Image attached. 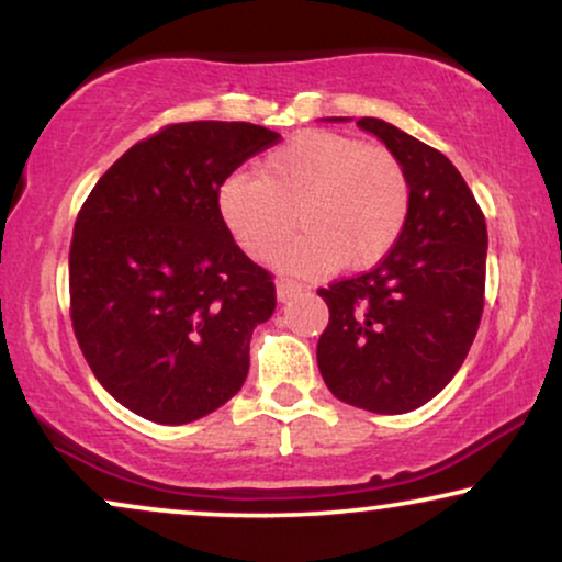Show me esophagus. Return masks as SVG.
I'll use <instances>...</instances> for the list:
<instances>
[{
  "mask_svg": "<svg viewBox=\"0 0 562 562\" xmlns=\"http://www.w3.org/2000/svg\"><path fill=\"white\" fill-rule=\"evenodd\" d=\"M299 294H302V286H299L296 281L279 279V283H276V296H279V302H289V299H294Z\"/></svg>",
  "mask_w": 562,
  "mask_h": 562,
  "instance_id": "1",
  "label": "esophagus"
}]
</instances>
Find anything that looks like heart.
I'll list each match as a JSON object with an SVG mask.
<instances>
[{
  "instance_id": "obj_1",
  "label": "heart",
  "mask_w": 562,
  "mask_h": 562,
  "mask_svg": "<svg viewBox=\"0 0 562 562\" xmlns=\"http://www.w3.org/2000/svg\"><path fill=\"white\" fill-rule=\"evenodd\" d=\"M217 214L250 258H273L294 225L302 235L281 256L286 271H363L402 237L409 179L386 148L304 130L260 160L256 179L229 176L217 191Z\"/></svg>"
}]
</instances>
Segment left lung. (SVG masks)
<instances>
[{
  "mask_svg": "<svg viewBox=\"0 0 562 562\" xmlns=\"http://www.w3.org/2000/svg\"><path fill=\"white\" fill-rule=\"evenodd\" d=\"M356 125L379 137L404 166L409 217L373 271L317 291L329 310L317 363L340 402L404 414L448 386L479 333L486 220L440 150L383 120L360 117Z\"/></svg>",
  "mask_w": 562,
  "mask_h": 562,
  "instance_id": "8db88e82",
  "label": "left lung"
}]
</instances>
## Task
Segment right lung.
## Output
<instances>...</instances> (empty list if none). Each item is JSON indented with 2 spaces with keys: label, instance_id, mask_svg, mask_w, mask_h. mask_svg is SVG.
Here are the masks:
<instances>
[{
  "label": "right lung",
  "instance_id": "add662e5",
  "mask_svg": "<svg viewBox=\"0 0 562 562\" xmlns=\"http://www.w3.org/2000/svg\"><path fill=\"white\" fill-rule=\"evenodd\" d=\"M279 140L250 122L168 125L114 160L76 217V340L97 381L143 419L187 425L243 389L276 286L222 225L217 191Z\"/></svg>",
  "mask_w": 562,
  "mask_h": 562
}]
</instances>
